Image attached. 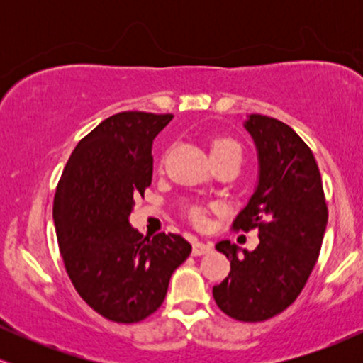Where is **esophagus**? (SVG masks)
<instances>
[{"mask_svg": "<svg viewBox=\"0 0 363 363\" xmlns=\"http://www.w3.org/2000/svg\"><path fill=\"white\" fill-rule=\"evenodd\" d=\"M213 251V245L210 242H201V240H196L193 244V256H203V254H208Z\"/></svg>", "mask_w": 363, "mask_h": 363, "instance_id": "obj_1", "label": "esophagus"}]
</instances>
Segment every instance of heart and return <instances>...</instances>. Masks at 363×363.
<instances>
[{"label":"heart","mask_w":363,"mask_h":363,"mask_svg":"<svg viewBox=\"0 0 363 363\" xmlns=\"http://www.w3.org/2000/svg\"><path fill=\"white\" fill-rule=\"evenodd\" d=\"M227 152H237L240 153V147L239 143L230 136H216V138L211 140V157L220 155V153H227ZM189 216L194 220V222H201L203 220V208L199 206H193L189 210Z\"/></svg>","instance_id":"b5f03b06"}]
</instances>
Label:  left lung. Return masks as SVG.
<instances>
[{"mask_svg": "<svg viewBox=\"0 0 363 363\" xmlns=\"http://www.w3.org/2000/svg\"><path fill=\"white\" fill-rule=\"evenodd\" d=\"M259 157V182L234 230L257 228L259 245L239 254L237 245H215L230 261V273L213 286L216 306L232 319L261 323L295 302L318 261L328 205L312 150L289 124L251 114L245 121Z\"/></svg>", "mask_w": 363, "mask_h": 363, "instance_id": "8db88e82", "label": "left lung"}]
</instances>
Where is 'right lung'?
<instances>
[{
    "label": "right lung",
    "mask_w": 363,
    "mask_h": 363,
    "mask_svg": "<svg viewBox=\"0 0 363 363\" xmlns=\"http://www.w3.org/2000/svg\"><path fill=\"white\" fill-rule=\"evenodd\" d=\"M172 114L126 111L104 119L73 150L54 194L52 218L74 290L121 324L152 315L191 254L179 234L143 237L129 225L135 198L152 184L153 138Z\"/></svg>",
    "instance_id": "obj_1"
}]
</instances>
